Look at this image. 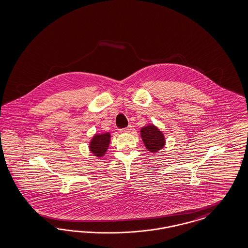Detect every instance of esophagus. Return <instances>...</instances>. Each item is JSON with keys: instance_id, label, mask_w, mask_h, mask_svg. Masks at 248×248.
I'll list each match as a JSON object with an SVG mask.
<instances>
[{"instance_id": "34e87169", "label": "esophagus", "mask_w": 248, "mask_h": 248, "mask_svg": "<svg viewBox=\"0 0 248 248\" xmlns=\"http://www.w3.org/2000/svg\"><path fill=\"white\" fill-rule=\"evenodd\" d=\"M131 130H132V126H131V125H128L127 127L121 129L120 132L121 133H124V134H125V133H129Z\"/></svg>"}]
</instances>
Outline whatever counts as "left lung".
Masks as SVG:
<instances>
[{"label":"left lung","instance_id":"left-lung-1","mask_svg":"<svg viewBox=\"0 0 248 248\" xmlns=\"http://www.w3.org/2000/svg\"><path fill=\"white\" fill-rule=\"evenodd\" d=\"M140 134L146 149L152 153H156L165 146V136L154 124H148L142 128Z\"/></svg>","mask_w":248,"mask_h":248}]
</instances>
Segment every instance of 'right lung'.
Masks as SVG:
<instances>
[{
  "mask_svg": "<svg viewBox=\"0 0 248 248\" xmlns=\"http://www.w3.org/2000/svg\"><path fill=\"white\" fill-rule=\"evenodd\" d=\"M110 138H111V135L109 133L93 135L89 144V148L92 154H93V155L97 157L104 156L106 151L108 149V146L110 143Z\"/></svg>",
  "mask_w": 248,
  "mask_h": 248,
  "instance_id": "right-lung-1",
  "label": "right lung"
}]
</instances>
